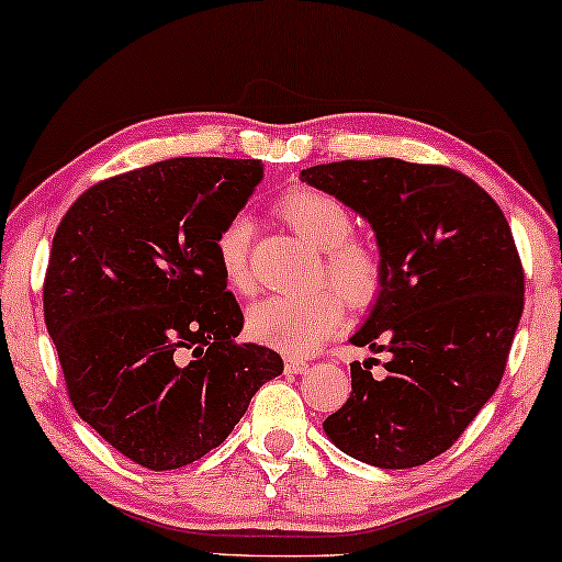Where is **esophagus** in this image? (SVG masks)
I'll use <instances>...</instances> for the list:
<instances>
[{
    "label": "esophagus",
    "instance_id": "esophagus-1",
    "mask_svg": "<svg viewBox=\"0 0 562 562\" xmlns=\"http://www.w3.org/2000/svg\"><path fill=\"white\" fill-rule=\"evenodd\" d=\"M307 368H310V364L305 360H300V358L284 360V372H288V375H302V372H305Z\"/></svg>",
    "mask_w": 562,
    "mask_h": 562
}]
</instances>
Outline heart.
Here are the masks:
<instances>
[{
	"instance_id": "1",
	"label": "heart",
	"mask_w": 562,
	"mask_h": 562,
	"mask_svg": "<svg viewBox=\"0 0 562 562\" xmlns=\"http://www.w3.org/2000/svg\"><path fill=\"white\" fill-rule=\"evenodd\" d=\"M278 210L292 233L319 252V280L333 284L352 307H364L375 300L382 282L380 252L364 239L352 237V215L340 200L317 190H295L284 194ZM249 243L252 220L243 212L229 217L215 239L220 272L235 292L252 288ZM336 296L329 290H315L295 297H265L249 307L247 333L257 342L282 352L307 355L340 325L342 301Z\"/></svg>"
}]
</instances>
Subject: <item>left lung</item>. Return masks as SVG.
<instances>
[{
    "label": "left lung",
    "mask_w": 562,
    "mask_h": 562,
    "mask_svg": "<svg viewBox=\"0 0 562 562\" xmlns=\"http://www.w3.org/2000/svg\"><path fill=\"white\" fill-rule=\"evenodd\" d=\"M300 180L340 200L378 239L382 282L355 347L352 393L323 430L382 470L425 465L501 385L522 315V265L505 215L470 177L395 157L315 165Z\"/></svg>",
    "instance_id": "obj_1"
}]
</instances>
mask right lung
<instances>
[{"label": "right lung", "instance_id": "1", "mask_svg": "<svg viewBox=\"0 0 562 562\" xmlns=\"http://www.w3.org/2000/svg\"><path fill=\"white\" fill-rule=\"evenodd\" d=\"M262 177L260 159H165L89 187L52 239L44 323L69 400L142 468L207 456L282 375L278 352L235 340L215 252Z\"/></svg>", "mask_w": 562, "mask_h": 562}]
</instances>
